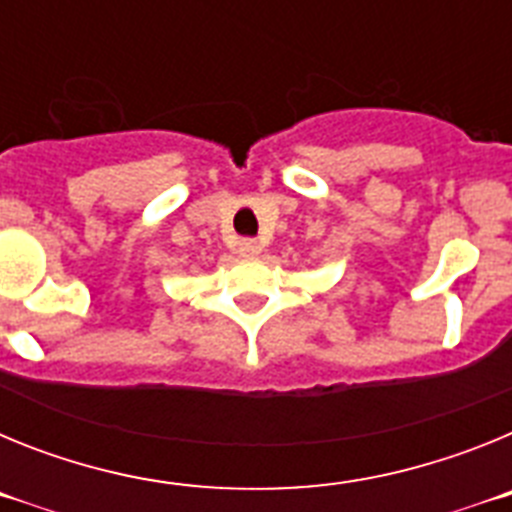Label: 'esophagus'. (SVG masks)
I'll list each match as a JSON object with an SVG mask.
<instances>
[{"label":"esophagus","mask_w":512,"mask_h":512,"mask_svg":"<svg viewBox=\"0 0 512 512\" xmlns=\"http://www.w3.org/2000/svg\"><path fill=\"white\" fill-rule=\"evenodd\" d=\"M238 253L246 256V259H253V256H259L261 253V243L256 241V238H243V241L238 243Z\"/></svg>","instance_id":"obj_1"}]
</instances>
